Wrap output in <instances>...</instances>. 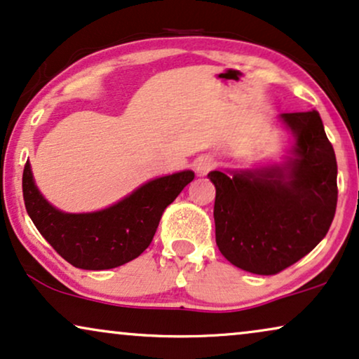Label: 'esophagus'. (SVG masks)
Instances as JSON below:
<instances>
[{
	"instance_id": "esophagus-1",
	"label": "esophagus",
	"mask_w": 359,
	"mask_h": 359,
	"mask_svg": "<svg viewBox=\"0 0 359 359\" xmlns=\"http://www.w3.org/2000/svg\"><path fill=\"white\" fill-rule=\"evenodd\" d=\"M214 165H216V161H214V158L209 155H201L194 160V170H196V173L199 176L208 175L209 171L214 168Z\"/></svg>"
}]
</instances>
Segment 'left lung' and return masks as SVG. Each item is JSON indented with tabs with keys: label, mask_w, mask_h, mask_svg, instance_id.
<instances>
[{
	"label": "left lung",
	"mask_w": 359,
	"mask_h": 359,
	"mask_svg": "<svg viewBox=\"0 0 359 359\" xmlns=\"http://www.w3.org/2000/svg\"><path fill=\"white\" fill-rule=\"evenodd\" d=\"M293 142L282 163L211 171L216 244L232 265L273 276L327 236L337 211V158L316 110L282 114Z\"/></svg>",
	"instance_id": "obj_1"
}]
</instances>
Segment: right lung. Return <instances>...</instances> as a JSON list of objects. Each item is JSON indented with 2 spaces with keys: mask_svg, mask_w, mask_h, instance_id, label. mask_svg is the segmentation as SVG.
<instances>
[{
  "mask_svg": "<svg viewBox=\"0 0 359 359\" xmlns=\"http://www.w3.org/2000/svg\"><path fill=\"white\" fill-rule=\"evenodd\" d=\"M194 180L191 170L160 176L94 212H64L37 189L31 163L22 171L25 206L60 257L83 271H107L137 259L155 236L166 206Z\"/></svg>",
  "mask_w": 359,
  "mask_h": 359,
  "instance_id": "1",
  "label": "right lung"
}]
</instances>
